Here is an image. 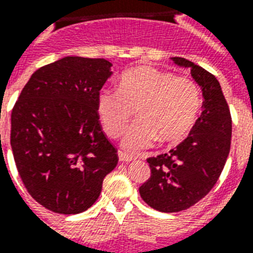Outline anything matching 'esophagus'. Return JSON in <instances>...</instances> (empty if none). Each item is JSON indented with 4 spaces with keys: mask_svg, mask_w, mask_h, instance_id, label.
I'll use <instances>...</instances> for the list:
<instances>
[{
    "mask_svg": "<svg viewBox=\"0 0 253 253\" xmlns=\"http://www.w3.org/2000/svg\"><path fill=\"white\" fill-rule=\"evenodd\" d=\"M118 157L121 162H132L135 159V157H132V155H130V154H127V152H123V151L118 152Z\"/></svg>",
    "mask_w": 253,
    "mask_h": 253,
    "instance_id": "1",
    "label": "esophagus"
}]
</instances>
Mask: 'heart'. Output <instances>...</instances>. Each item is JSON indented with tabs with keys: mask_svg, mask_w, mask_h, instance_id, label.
Masks as SVG:
<instances>
[{
	"mask_svg": "<svg viewBox=\"0 0 253 253\" xmlns=\"http://www.w3.org/2000/svg\"><path fill=\"white\" fill-rule=\"evenodd\" d=\"M200 90L186 77L151 66L125 71L119 90H102L96 113L111 138H118L136 110L138 121L126 131L123 147L140 151L158 139L178 143L190 134L200 111Z\"/></svg>",
	"mask_w": 253,
	"mask_h": 253,
	"instance_id": "heart-1",
	"label": "heart"
}]
</instances>
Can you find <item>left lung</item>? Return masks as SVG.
<instances>
[{"label": "left lung", "mask_w": 253, "mask_h": 253, "mask_svg": "<svg viewBox=\"0 0 253 253\" xmlns=\"http://www.w3.org/2000/svg\"><path fill=\"white\" fill-rule=\"evenodd\" d=\"M190 67L203 92V110L190 135L167 154L148 158L151 176L139 187L142 199L161 212L192 207L215 186L231 147L232 119L215 75L186 58H171Z\"/></svg>", "instance_id": "1"}]
</instances>
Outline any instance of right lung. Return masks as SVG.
<instances>
[{
  "label": "right lung",
  "instance_id": "add662e5",
  "mask_svg": "<svg viewBox=\"0 0 253 253\" xmlns=\"http://www.w3.org/2000/svg\"><path fill=\"white\" fill-rule=\"evenodd\" d=\"M111 66L103 58L58 59L34 71L13 107L15 166L33 199L50 211H86L118 163L96 113Z\"/></svg>",
  "mask_w": 253,
  "mask_h": 253
}]
</instances>
